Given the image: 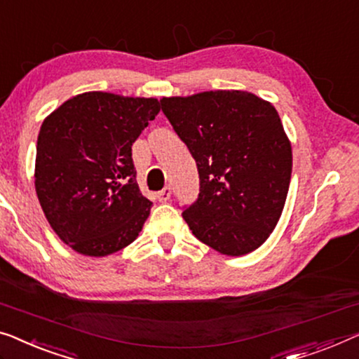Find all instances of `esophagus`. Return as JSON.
<instances>
[{"instance_id": "esophagus-1", "label": "esophagus", "mask_w": 359, "mask_h": 359, "mask_svg": "<svg viewBox=\"0 0 359 359\" xmlns=\"http://www.w3.org/2000/svg\"><path fill=\"white\" fill-rule=\"evenodd\" d=\"M170 197H171V188H170V186H165V188L162 191H158V194H157V199L160 202H167V201H170Z\"/></svg>"}]
</instances>
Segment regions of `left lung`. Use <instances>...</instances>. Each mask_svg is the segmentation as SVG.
Here are the masks:
<instances>
[{
    "instance_id": "obj_1",
    "label": "left lung",
    "mask_w": 359,
    "mask_h": 359,
    "mask_svg": "<svg viewBox=\"0 0 359 359\" xmlns=\"http://www.w3.org/2000/svg\"><path fill=\"white\" fill-rule=\"evenodd\" d=\"M160 103L199 171V199L183 212L192 235L225 256L256 251L277 226L292 180V142L278 111L248 90Z\"/></svg>"
}]
</instances>
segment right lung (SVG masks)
<instances>
[{"instance_id": "right-lung-1", "label": "right lung", "mask_w": 359, "mask_h": 359, "mask_svg": "<svg viewBox=\"0 0 359 359\" xmlns=\"http://www.w3.org/2000/svg\"><path fill=\"white\" fill-rule=\"evenodd\" d=\"M158 111L154 97L93 90L43 119L35 191L50 226L72 251L105 257L139 236L152 202L139 191L131 147Z\"/></svg>"}]
</instances>
